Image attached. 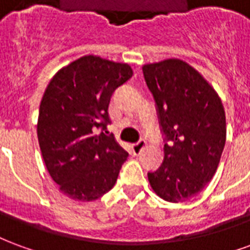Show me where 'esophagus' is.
<instances>
[{
    "label": "esophagus",
    "mask_w": 250,
    "mask_h": 250,
    "mask_svg": "<svg viewBox=\"0 0 250 250\" xmlns=\"http://www.w3.org/2000/svg\"><path fill=\"white\" fill-rule=\"evenodd\" d=\"M145 146H146V141H145V139H141L139 142H136L135 145H132V146H131L132 154H134V155H139V154L142 152V150L145 148Z\"/></svg>",
    "instance_id": "34e87169"
}]
</instances>
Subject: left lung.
I'll return each instance as SVG.
<instances>
[{
	"mask_svg": "<svg viewBox=\"0 0 250 250\" xmlns=\"http://www.w3.org/2000/svg\"><path fill=\"white\" fill-rule=\"evenodd\" d=\"M142 69L165 136V159L148 173V181L165 201L184 202L201 193L218 167L226 141L224 105L209 83L182 60Z\"/></svg>",
	"mask_w": 250,
	"mask_h": 250,
	"instance_id": "left-lung-1",
	"label": "left lung"
}]
</instances>
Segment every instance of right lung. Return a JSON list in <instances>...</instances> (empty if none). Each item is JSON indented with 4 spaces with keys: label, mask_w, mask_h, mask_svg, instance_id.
Returning a JSON list of instances; mask_svg holds the SVG:
<instances>
[{
    "label": "right lung",
    "mask_w": 250,
    "mask_h": 250,
    "mask_svg": "<svg viewBox=\"0 0 250 250\" xmlns=\"http://www.w3.org/2000/svg\"><path fill=\"white\" fill-rule=\"evenodd\" d=\"M131 76L128 64L84 56L48 84L37 122L39 145L52 179L69 198L95 201L114 188L128 152L107 135L108 105Z\"/></svg>",
    "instance_id": "add662e5"
}]
</instances>
